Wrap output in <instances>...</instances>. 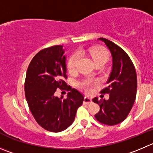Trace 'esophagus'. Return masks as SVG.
Wrapping results in <instances>:
<instances>
[{"label":"esophagus","mask_w":153,"mask_h":153,"mask_svg":"<svg viewBox=\"0 0 153 153\" xmlns=\"http://www.w3.org/2000/svg\"><path fill=\"white\" fill-rule=\"evenodd\" d=\"M91 102H92V101H91V99L90 98V97H84V100H83L84 104H91Z\"/></svg>","instance_id":"34e87169"}]
</instances>
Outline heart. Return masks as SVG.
Segmentation results:
<instances>
[{"mask_svg": "<svg viewBox=\"0 0 153 153\" xmlns=\"http://www.w3.org/2000/svg\"><path fill=\"white\" fill-rule=\"evenodd\" d=\"M90 54H91V57H92L93 60H94V64L97 63L98 62H107V59H108V55L107 52H106L104 49H101V48H92L90 49ZM79 59V53L78 52H75L70 57L69 60H68V68L71 71H73L76 68V65H77V62ZM95 81L91 80H84L83 82H81L80 86L85 92H90L91 91V88L94 85H95Z\"/></svg>", "mask_w": 153, "mask_h": 153, "instance_id": "b5f03b06", "label": "heart"}]
</instances>
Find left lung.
Masks as SVG:
<instances>
[{"mask_svg": "<svg viewBox=\"0 0 153 153\" xmlns=\"http://www.w3.org/2000/svg\"><path fill=\"white\" fill-rule=\"evenodd\" d=\"M105 43L112 56V71L107 86L101 91L110 94L108 100H92L100 106L95 114L97 121L107 126H115L124 121L131 110L137 94V74L127 53L122 48L105 38H98Z\"/></svg>", "mask_w": 153, "mask_h": 153, "instance_id": "obj_1", "label": "left lung"}]
</instances>
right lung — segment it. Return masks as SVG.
Here are the masks:
<instances>
[{
    "mask_svg": "<svg viewBox=\"0 0 153 153\" xmlns=\"http://www.w3.org/2000/svg\"><path fill=\"white\" fill-rule=\"evenodd\" d=\"M66 73V56L62 46L42 49L27 68L25 82L26 100L37 123L49 131L60 132L68 128L83 102V95L64 81ZM59 88L71 91L67 99L54 96Z\"/></svg>",
    "mask_w": 153,
    "mask_h": 153,
    "instance_id": "1",
    "label": "right lung"
}]
</instances>
